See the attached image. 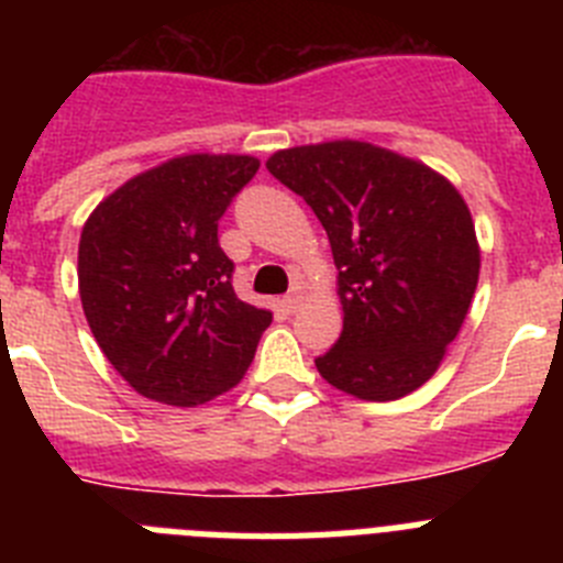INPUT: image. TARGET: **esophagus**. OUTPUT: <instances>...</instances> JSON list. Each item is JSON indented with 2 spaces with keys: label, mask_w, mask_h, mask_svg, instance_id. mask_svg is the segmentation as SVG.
<instances>
[{
  "label": "esophagus",
  "mask_w": 563,
  "mask_h": 563,
  "mask_svg": "<svg viewBox=\"0 0 563 563\" xmlns=\"http://www.w3.org/2000/svg\"><path fill=\"white\" fill-rule=\"evenodd\" d=\"M301 298H305L301 296V287H292V290L282 298V305H285L287 312H296L298 307H301Z\"/></svg>",
  "instance_id": "1"
}]
</instances>
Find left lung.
Masks as SVG:
<instances>
[{
	"instance_id": "obj_1",
	"label": "left lung",
	"mask_w": 563,
	"mask_h": 563,
	"mask_svg": "<svg viewBox=\"0 0 563 563\" xmlns=\"http://www.w3.org/2000/svg\"><path fill=\"white\" fill-rule=\"evenodd\" d=\"M330 236L343 332L316 361L357 400H400L460 335L482 251L467 202L422 161L366 141L278 148L265 163Z\"/></svg>"
}]
</instances>
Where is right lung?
Masks as SVG:
<instances>
[{"instance_id":"right-lung-1","label":"right lung","mask_w":563,"mask_h":563,"mask_svg":"<svg viewBox=\"0 0 563 563\" xmlns=\"http://www.w3.org/2000/svg\"><path fill=\"white\" fill-rule=\"evenodd\" d=\"M251 154H180L103 197L78 242L87 324L118 375L166 406L233 389L271 327L239 301L217 225L256 174Z\"/></svg>"}]
</instances>
